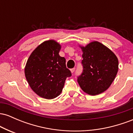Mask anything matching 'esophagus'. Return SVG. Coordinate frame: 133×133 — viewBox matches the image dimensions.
I'll return each mask as SVG.
<instances>
[{
  "mask_svg": "<svg viewBox=\"0 0 133 133\" xmlns=\"http://www.w3.org/2000/svg\"><path fill=\"white\" fill-rule=\"evenodd\" d=\"M71 72H72V73L74 72L75 71V68H72V69H71Z\"/></svg>",
  "mask_w": 133,
  "mask_h": 133,
  "instance_id": "esophagus-1",
  "label": "esophagus"
}]
</instances>
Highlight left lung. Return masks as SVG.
Listing matches in <instances>:
<instances>
[{"instance_id":"8db88e82","label":"left lung","mask_w":133,"mask_h":133,"mask_svg":"<svg viewBox=\"0 0 133 133\" xmlns=\"http://www.w3.org/2000/svg\"><path fill=\"white\" fill-rule=\"evenodd\" d=\"M80 47L82 51L83 71L77 77L79 86L89 95L104 92L113 82L118 71L116 56L97 41Z\"/></svg>"}]
</instances>
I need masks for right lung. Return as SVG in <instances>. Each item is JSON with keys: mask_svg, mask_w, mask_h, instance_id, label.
<instances>
[{"mask_svg": "<svg viewBox=\"0 0 133 133\" xmlns=\"http://www.w3.org/2000/svg\"><path fill=\"white\" fill-rule=\"evenodd\" d=\"M61 45L54 40L42 42L31 53L25 67V76L34 92L51 99L61 94L71 72L65 59L59 56Z\"/></svg>", "mask_w": 133, "mask_h": 133, "instance_id": "obj_1", "label": "right lung"}]
</instances>
